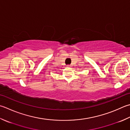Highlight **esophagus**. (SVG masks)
I'll return each instance as SVG.
<instances>
[{
  "label": "esophagus",
  "instance_id": "esophagus-1",
  "mask_svg": "<svg viewBox=\"0 0 130 130\" xmlns=\"http://www.w3.org/2000/svg\"><path fill=\"white\" fill-rule=\"evenodd\" d=\"M71 67H72V66L70 65H67V67H68V68H71Z\"/></svg>",
  "mask_w": 130,
  "mask_h": 130
}]
</instances>
